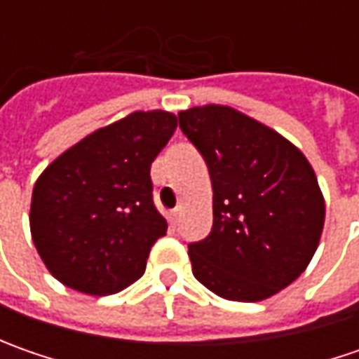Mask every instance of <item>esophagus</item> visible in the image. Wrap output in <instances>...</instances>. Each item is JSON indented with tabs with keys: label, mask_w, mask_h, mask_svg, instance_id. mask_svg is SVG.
Masks as SVG:
<instances>
[{
	"label": "esophagus",
	"mask_w": 359,
	"mask_h": 359,
	"mask_svg": "<svg viewBox=\"0 0 359 359\" xmlns=\"http://www.w3.org/2000/svg\"><path fill=\"white\" fill-rule=\"evenodd\" d=\"M180 214H182V210H180V208L172 210V212L168 214V222H170L172 226H177V222H180Z\"/></svg>",
	"instance_id": "obj_1"
}]
</instances>
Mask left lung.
Listing matches in <instances>:
<instances>
[{"label":"left lung","mask_w":359,"mask_h":359,"mask_svg":"<svg viewBox=\"0 0 359 359\" xmlns=\"http://www.w3.org/2000/svg\"><path fill=\"white\" fill-rule=\"evenodd\" d=\"M214 187V226L187 245L215 296L259 302L299 278L318 250L325 203L310 161L278 131L226 105L177 114Z\"/></svg>","instance_id":"8db88e82"}]
</instances>
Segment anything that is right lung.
Here are the masks:
<instances>
[{"instance_id":"right-lung-1","label":"right lung","mask_w":359,"mask_h":359,"mask_svg":"<svg viewBox=\"0 0 359 359\" xmlns=\"http://www.w3.org/2000/svg\"><path fill=\"white\" fill-rule=\"evenodd\" d=\"M177 128L168 111H133L63 151L37 177L29 228L63 285L109 296L140 280L168 222L149 168Z\"/></svg>"}]
</instances>
